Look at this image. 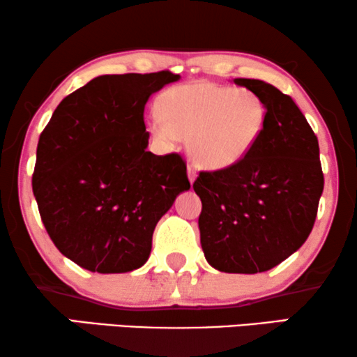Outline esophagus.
I'll return each instance as SVG.
<instances>
[{"instance_id": "obj_1", "label": "esophagus", "mask_w": 357, "mask_h": 357, "mask_svg": "<svg viewBox=\"0 0 357 357\" xmlns=\"http://www.w3.org/2000/svg\"><path fill=\"white\" fill-rule=\"evenodd\" d=\"M188 178H190V182H192V183L195 182V178H197V169H195L192 164L188 165Z\"/></svg>"}]
</instances>
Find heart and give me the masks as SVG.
I'll use <instances>...</instances> for the list:
<instances>
[{"label":"heart","instance_id":"b5f03b06","mask_svg":"<svg viewBox=\"0 0 357 357\" xmlns=\"http://www.w3.org/2000/svg\"><path fill=\"white\" fill-rule=\"evenodd\" d=\"M265 123L266 105L253 91L190 82L164 92L151 126L165 143L188 138V153L199 167L222 170L252 153Z\"/></svg>","mask_w":357,"mask_h":357}]
</instances>
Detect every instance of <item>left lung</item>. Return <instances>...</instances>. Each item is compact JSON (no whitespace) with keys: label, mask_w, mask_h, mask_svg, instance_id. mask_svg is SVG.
I'll return each instance as SVG.
<instances>
[{"label":"left lung","mask_w":357,"mask_h":357,"mask_svg":"<svg viewBox=\"0 0 357 357\" xmlns=\"http://www.w3.org/2000/svg\"><path fill=\"white\" fill-rule=\"evenodd\" d=\"M234 82L261 97L266 123L255 148L229 169L199 172V238L224 273L268 271L291 257L314 227L324 192L319 139L289 96L265 81Z\"/></svg>","instance_id":"obj_1"}]
</instances>
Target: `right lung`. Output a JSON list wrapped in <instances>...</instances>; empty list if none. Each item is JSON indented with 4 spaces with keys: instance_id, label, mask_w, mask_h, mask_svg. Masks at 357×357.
<instances>
[{
    "instance_id": "right-lung-1",
    "label": "right lung",
    "mask_w": 357,
    "mask_h": 357,
    "mask_svg": "<svg viewBox=\"0 0 357 357\" xmlns=\"http://www.w3.org/2000/svg\"><path fill=\"white\" fill-rule=\"evenodd\" d=\"M178 77L170 71L94 77L66 96L43 128L33 197L55 247L81 268L143 266L155 224L190 188L182 155L146 151V102Z\"/></svg>"
}]
</instances>
